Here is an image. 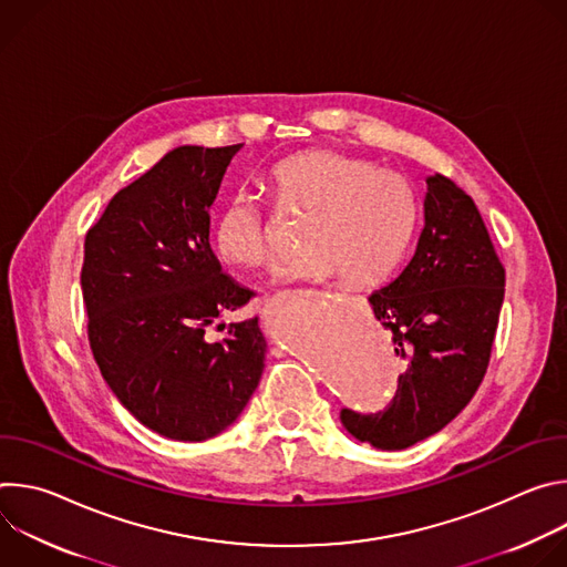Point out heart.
<instances>
[{"label":"heart","mask_w":567,"mask_h":567,"mask_svg":"<svg viewBox=\"0 0 567 567\" xmlns=\"http://www.w3.org/2000/svg\"><path fill=\"white\" fill-rule=\"evenodd\" d=\"M278 202L309 213L305 249L278 267L280 282L370 285L385 278L409 251L420 202L413 184L372 161L337 150H309L274 166ZM215 245L235 265L258 267L271 258L265 210L256 195L239 190L215 219Z\"/></svg>","instance_id":"1"}]
</instances>
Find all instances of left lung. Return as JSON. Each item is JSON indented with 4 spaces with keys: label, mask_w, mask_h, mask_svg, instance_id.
Segmentation results:
<instances>
[{
    "label": "left lung",
    "mask_w": 567,
    "mask_h": 567,
    "mask_svg": "<svg viewBox=\"0 0 567 567\" xmlns=\"http://www.w3.org/2000/svg\"><path fill=\"white\" fill-rule=\"evenodd\" d=\"M503 298L505 269L473 199L442 175L426 177L415 254L368 298L406 372L383 413L343 409L346 431L381 451L440 433L487 372Z\"/></svg>",
    "instance_id": "8db88e82"
}]
</instances>
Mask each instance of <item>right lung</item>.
<instances>
[{"label": "right lung", "mask_w": 567, "mask_h": 567, "mask_svg": "<svg viewBox=\"0 0 567 567\" xmlns=\"http://www.w3.org/2000/svg\"><path fill=\"white\" fill-rule=\"evenodd\" d=\"M239 145H179L118 190L90 228L83 298L94 359L123 406L150 431L204 442L256 392L267 354L260 318L210 326L254 296L221 274L208 233Z\"/></svg>", "instance_id": "obj_1"}]
</instances>
